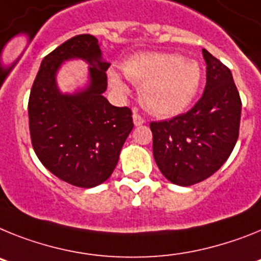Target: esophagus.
I'll list each match as a JSON object with an SVG mask.
<instances>
[{"mask_svg":"<svg viewBox=\"0 0 261 261\" xmlns=\"http://www.w3.org/2000/svg\"><path fill=\"white\" fill-rule=\"evenodd\" d=\"M133 121H134V124L135 126H140V124H143L144 122V118L143 117H140L139 114H137V113H134L133 114Z\"/></svg>","mask_w":261,"mask_h":261,"instance_id":"1","label":"esophagus"}]
</instances>
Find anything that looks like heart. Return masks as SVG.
Listing matches in <instances>:
<instances>
[{"label":"heart","mask_w":261,"mask_h":261,"mask_svg":"<svg viewBox=\"0 0 261 261\" xmlns=\"http://www.w3.org/2000/svg\"><path fill=\"white\" fill-rule=\"evenodd\" d=\"M122 71L131 83L140 85L142 103L160 117L184 112L193 101L201 81L198 63L171 52L138 54L124 63ZM109 83L118 94H127L128 87L119 73L109 72Z\"/></svg>","instance_id":"heart-1"}]
</instances>
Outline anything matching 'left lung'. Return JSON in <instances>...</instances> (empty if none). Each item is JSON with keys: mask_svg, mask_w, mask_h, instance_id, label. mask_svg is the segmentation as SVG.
Returning <instances> with one entry per match:
<instances>
[{"mask_svg": "<svg viewBox=\"0 0 261 261\" xmlns=\"http://www.w3.org/2000/svg\"><path fill=\"white\" fill-rule=\"evenodd\" d=\"M206 87L185 114L149 124L153 158L172 184L189 187L206 180L231 155L239 137L242 101L231 71L202 49Z\"/></svg>", "mask_w": 261, "mask_h": 261, "instance_id": "8db88e82", "label": "left lung"}]
</instances>
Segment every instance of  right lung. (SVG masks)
<instances>
[{"instance_id":"1","label":"right lung","mask_w":261,"mask_h":261,"mask_svg":"<svg viewBox=\"0 0 261 261\" xmlns=\"http://www.w3.org/2000/svg\"><path fill=\"white\" fill-rule=\"evenodd\" d=\"M74 58L90 65L88 84L74 93H63L56 74L63 62ZM109 65L97 38L76 35L43 59L31 88L29 124L34 151L52 174L74 187L105 182L134 127L130 109L113 106L102 96Z\"/></svg>"}]
</instances>
